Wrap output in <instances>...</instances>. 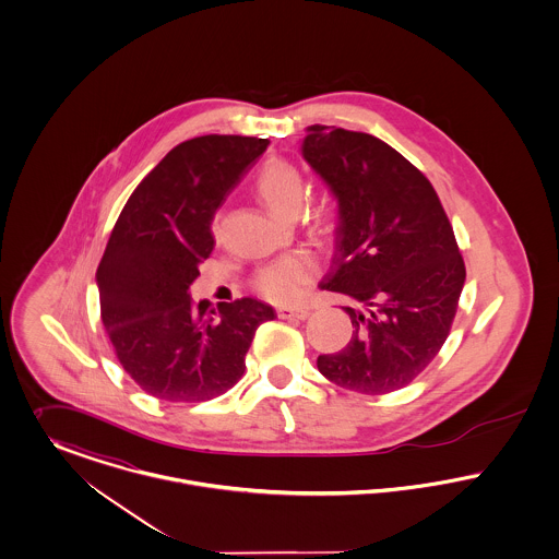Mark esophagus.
<instances>
[{"label":"esophagus","mask_w":559,"mask_h":559,"mask_svg":"<svg viewBox=\"0 0 559 559\" xmlns=\"http://www.w3.org/2000/svg\"><path fill=\"white\" fill-rule=\"evenodd\" d=\"M276 314L281 319H294V321H306L310 317L308 308H278Z\"/></svg>","instance_id":"34e87169"}]
</instances>
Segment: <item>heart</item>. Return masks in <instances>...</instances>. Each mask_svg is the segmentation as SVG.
<instances>
[{
	"mask_svg": "<svg viewBox=\"0 0 559 559\" xmlns=\"http://www.w3.org/2000/svg\"><path fill=\"white\" fill-rule=\"evenodd\" d=\"M255 192L272 213L294 217L304 202L306 188L296 166L283 158H270L255 177ZM317 270L319 265L310 253L294 251L263 265L253 278V287L274 304H292L306 294Z\"/></svg>",
	"mask_w": 559,
	"mask_h": 559,
	"instance_id": "b5f03b06",
	"label": "heart"
}]
</instances>
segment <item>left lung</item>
Returning <instances> with one entry per match:
<instances>
[{
    "mask_svg": "<svg viewBox=\"0 0 559 559\" xmlns=\"http://www.w3.org/2000/svg\"><path fill=\"white\" fill-rule=\"evenodd\" d=\"M301 156L337 200L335 251L323 289L353 337L317 359L333 384L362 394L407 386L437 357L456 317L466 270L427 177L367 132L312 124Z\"/></svg>",
    "mask_w": 559,
    "mask_h": 559,
    "instance_id": "obj_1",
    "label": "left lung"
}]
</instances>
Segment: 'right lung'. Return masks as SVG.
Wrapping results in <instances>:
<instances>
[{
  "label": "right lung",
  "mask_w": 559,
  "mask_h": 559,
  "mask_svg": "<svg viewBox=\"0 0 559 559\" xmlns=\"http://www.w3.org/2000/svg\"><path fill=\"white\" fill-rule=\"evenodd\" d=\"M267 139L204 134L173 147L124 204L97 267L100 321L132 380L163 401H206L245 373L274 308L202 299L190 285L215 247L211 222Z\"/></svg>",
  "instance_id": "1"
}]
</instances>
